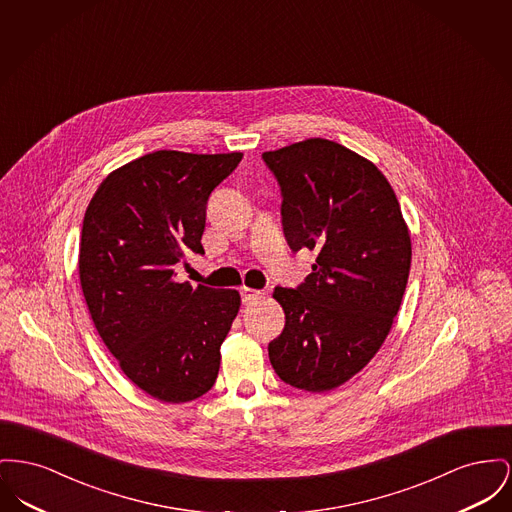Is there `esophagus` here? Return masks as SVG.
<instances>
[{"instance_id": "obj_1", "label": "esophagus", "mask_w": 512, "mask_h": 512, "mask_svg": "<svg viewBox=\"0 0 512 512\" xmlns=\"http://www.w3.org/2000/svg\"><path fill=\"white\" fill-rule=\"evenodd\" d=\"M241 300L243 303H251V301L261 300L265 294L263 292H259V290H253V288H241Z\"/></svg>"}]
</instances>
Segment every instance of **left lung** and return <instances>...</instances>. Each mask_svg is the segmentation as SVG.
I'll use <instances>...</instances> for the list:
<instances>
[{
  "label": "left lung",
  "mask_w": 512,
  "mask_h": 512,
  "mask_svg": "<svg viewBox=\"0 0 512 512\" xmlns=\"http://www.w3.org/2000/svg\"><path fill=\"white\" fill-rule=\"evenodd\" d=\"M263 160L282 191L288 245L317 253L298 288H274L286 325L269 358L284 383L332 391L391 332L410 274V232L391 183L358 152L305 139L263 152Z\"/></svg>",
  "instance_id": "left-lung-1"
}]
</instances>
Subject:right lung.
Wrapping results in <instances>:
<instances>
[{
  "mask_svg": "<svg viewBox=\"0 0 512 512\" xmlns=\"http://www.w3.org/2000/svg\"><path fill=\"white\" fill-rule=\"evenodd\" d=\"M241 152L145 154L102 181L85 212L79 278L92 323L121 371L160 402L209 392L238 290L193 288L174 265L201 238L212 189Z\"/></svg>",
  "mask_w": 512,
  "mask_h": 512,
  "instance_id": "right-lung-1",
  "label": "right lung"
}]
</instances>
